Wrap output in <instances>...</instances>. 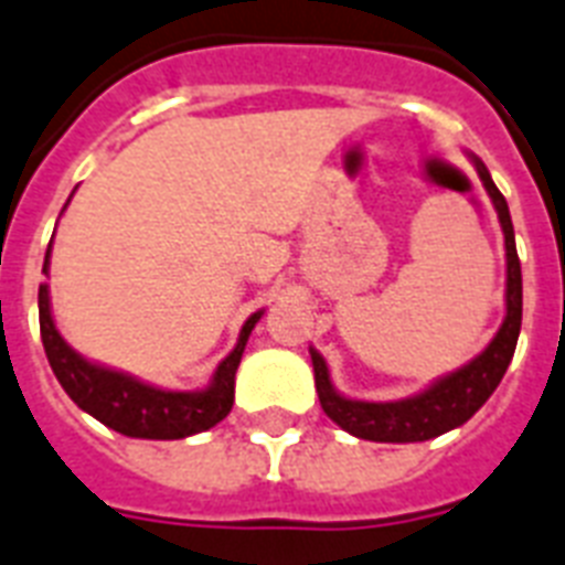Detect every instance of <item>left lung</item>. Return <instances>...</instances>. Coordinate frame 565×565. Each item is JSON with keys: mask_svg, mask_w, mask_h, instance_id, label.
I'll use <instances>...</instances> for the list:
<instances>
[{"mask_svg": "<svg viewBox=\"0 0 565 565\" xmlns=\"http://www.w3.org/2000/svg\"><path fill=\"white\" fill-rule=\"evenodd\" d=\"M475 170L481 175L483 188L499 211L501 228H504V248H508V317H504V326L499 328L495 340L472 363H466L463 370L439 377L425 393L402 398V402L345 398L331 386L322 354L310 349L319 404L340 428L354 437L372 439V443H422V439L439 437V434L463 425L466 419H472L478 407L501 384V377L513 361L519 328H522V266H519L516 255V237H513L508 202H504L501 190L492 184L490 170L478 158H475Z\"/></svg>", "mask_w": 565, "mask_h": 565, "instance_id": "obj_1", "label": "left lung"}]
</instances>
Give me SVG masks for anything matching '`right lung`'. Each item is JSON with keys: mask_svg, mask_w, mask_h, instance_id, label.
<instances>
[{"mask_svg": "<svg viewBox=\"0 0 565 565\" xmlns=\"http://www.w3.org/2000/svg\"><path fill=\"white\" fill-rule=\"evenodd\" d=\"M49 266V248L46 264ZM40 308V337L46 349L49 366L82 411H87L93 419L102 425L137 439H181L199 430L213 428L231 413L234 404V375H237L239 358L246 349V340L252 328L260 319V310L246 319V326L239 331V340L234 352L216 366L213 381L207 390L199 393H172V390H158L143 381H137L122 372L105 370L96 363L84 361L82 354H75L64 343V337L57 334L55 319L49 310V287L40 284L38 292Z\"/></svg>", "mask_w": 565, "mask_h": 565, "instance_id": "add662e5", "label": "right lung"}]
</instances>
